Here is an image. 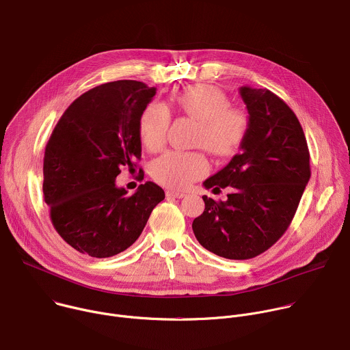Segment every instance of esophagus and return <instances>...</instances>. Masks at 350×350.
<instances>
[{
  "label": "esophagus",
  "instance_id": "esophagus-1",
  "mask_svg": "<svg viewBox=\"0 0 350 350\" xmlns=\"http://www.w3.org/2000/svg\"><path fill=\"white\" fill-rule=\"evenodd\" d=\"M187 193L185 192H181V191H173V189H169L166 191V196L167 198H177V199H181L184 198Z\"/></svg>",
  "mask_w": 350,
  "mask_h": 350
}]
</instances>
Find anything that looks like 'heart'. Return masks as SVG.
<instances>
[{"instance_id": "obj_1", "label": "heart", "mask_w": 350, "mask_h": 350, "mask_svg": "<svg viewBox=\"0 0 350 350\" xmlns=\"http://www.w3.org/2000/svg\"><path fill=\"white\" fill-rule=\"evenodd\" d=\"M174 104L183 113L198 121L195 143L219 158L238 154L247 137L250 120L246 111L229 107L228 96L211 85H193L183 89L174 97ZM170 113L159 103L148 104L142 112L139 132L147 150H161L167 137ZM208 169L202 152L169 151L159 157L151 167L152 177L169 188H187Z\"/></svg>"}]
</instances>
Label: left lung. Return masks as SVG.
<instances>
[{"label": "left lung", "mask_w": 350, "mask_h": 350, "mask_svg": "<svg viewBox=\"0 0 350 350\" xmlns=\"http://www.w3.org/2000/svg\"><path fill=\"white\" fill-rule=\"evenodd\" d=\"M249 133L230 162L203 187L229 188L225 202L203 195L192 222L198 242L228 260H249L275 245L288 228L310 178L309 151L293 109L268 89L241 86Z\"/></svg>", "instance_id": "obj_1"}]
</instances>
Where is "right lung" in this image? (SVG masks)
Segmentation results:
<instances>
[{"mask_svg": "<svg viewBox=\"0 0 350 350\" xmlns=\"http://www.w3.org/2000/svg\"><path fill=\"white\" fill-rule=\"evenodd\" d=\"M155 93L140 81L103 83L72 101L52 132L44 198L57 234L82 254L107 258L125 252L165 199L152 181L133 195L115 183L124 166L132 169L142 158L139 122Z\"/></svg>", "mask_w": 350, "mask_h": 350, "instance_id": "right-lung-1", "label": "right lung"}]
</instances>
